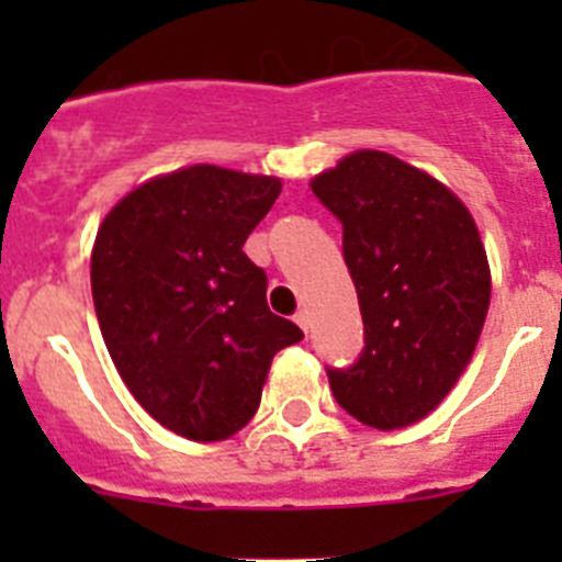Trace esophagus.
Instances as JSON below:
<instances>
[{"instance_id": "esophagus-1", "label": "esophagus", "mask_w": 562, "mask_h": 562, "mask_svg": "<svg viewBox=\"0 0 562 562\" xmlns=\"http://www.w3.org/2000/svg\"><path fill=\"white\" fill-rule=\"evenodd\" d=\"M295 324L301 326V329H304V331H310V326H312L310 312H306V310H297V312H295Z\"/></svg>"}]
</instances>
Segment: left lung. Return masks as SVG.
Masks as SVG:
<instances>
[{
  "label": "left lung",
  "mask_w": 562,
  "mask_h": 562,
  "mask_svg": "<svg viewBox=\"0 0 562 562\" xmlns=\"http://www.w3.org/2000/svg\"><path fill=\"white\" fill-rule=\"evenodd\" d=\"M342 225L362 351L329 366L342 411L376 430L439 405L470 362L490 310V267L459 196L385 151H357L312 180Z\"/></svg>",
  "instance_id": "left-lung-1"
}]
</instances>
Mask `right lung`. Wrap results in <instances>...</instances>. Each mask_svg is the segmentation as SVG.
Segmentation results:
<instances>
[{"mask_svg": "<svg viewBox=\"0 0 562 562\" xmlns=\"http://www.w3.org/2000/svg\"><path fill=\"white\" fill-rule=\"evenodd\" d=\"M281 193L276 177L193 166L109 211L92 247L98 324L126 389L193 441L241 430L272 357L304 331L267 306V272L241 250Z\"/></svg>", "mask_w": 562, "mask_h": 562, "instance_id": "add662e5", "label": "right lung"}]
</instances>
